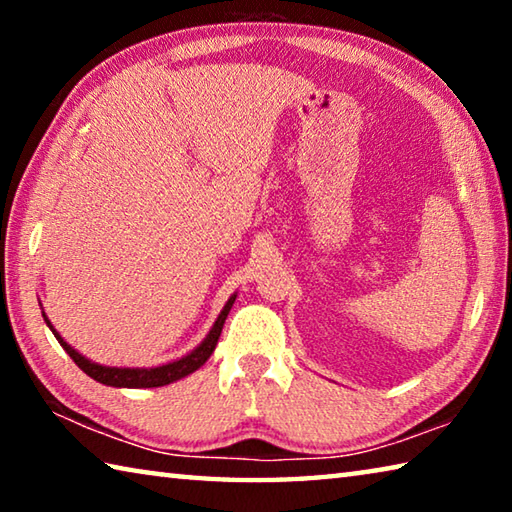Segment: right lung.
Listing matches in <instances>:
<instances>
[{
	"label": "right lung",
	"mask_w": 512,
	"mask_h": 512,
	"mask_svg": "<svg viewBox=\"0 0 512 512\" xmlns=\"http://www.w3.org/2000/svg\"><path fill=\"white\" fill-rule=\"evenodd\" d=\"M235 298H237V293L235 296H230V300L225 302V307L219 314V318H216V323L210 329V334L205 336L203 343L198 345L196 350L189 352L183 359L164 363V366H158V368H112V366H101V363L85 359L83 354H79L72 348V345L65 343L63 336H60L54 329V325L49 323V318L45 314L42 316H45L49 329L54 332L58 343L63 345L69 357L74 359L76 366H79L85 375H90L94 381H99V384H106V386H115V388H158V386L171 384V381H178L187 375H192L194 370L201 368L203 363L210 359V354L216 348V341H219V336H221L225 318H228L232 305H235Z\"/></svg>",
	"instance_id": "right-lung-1"
}]
</instances>
